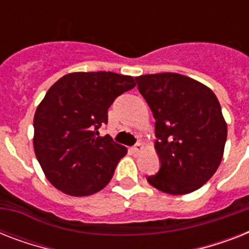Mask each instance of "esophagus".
<instances>
[{
	"label": "esophagus",
	"mask_w": 249,
	"mask_h": 249,
	"mask_svg": "<svg viewBox=\"0 0 249 249\" xmlns=\"http://www.w3.org/2000/svg\"><path fill=\"white\" fill-rule=\"evenodd\" d=\"M142 148H143L142 143H137L136 146H133V147L130 148V151H132L133 154H138V152L142 151Z\"/></svg>",
	"instance_id": "obj_1"
}]
</instances>
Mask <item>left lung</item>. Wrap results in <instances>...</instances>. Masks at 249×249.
Returning <instances> with one entry per match:
<instances>
[{"mask_svg":"<svg viewBox=\"0 0 249 249\" xmlns=\"http://www.w3.org/2000/svg\"><path fill=\"white\" fill-rule=\"evenodd\" d=\"M155 117L159 172L148 183L170 195L200 189L224 155L228 125L208 86L172 72L136 77Z\"/></svg>","mask_w":249,"mask_h":249,"instance_id":"obj_1","label":"left lung"}]
</instances>
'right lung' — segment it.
I'll return each instance as SVG.
<instances>
[{
	"label": "right lung",
	"mask_w": 249,
	"mask_h": 249,
	"mask_svg": "<svg viewBox=\"0 0 249 249\" xmlns=\"http://www.w3.org/2000/svg\"><path fill=\"white\" fill-rule=\"evenodd\" d=\"M136 86L132 76L73 72L48 90L33 119L35 154L50 183L72 196L101 191L126 147L98 129L108 121L109 106Z\"/></svg>",
	"instance_id": "1"
}]
</instances>
